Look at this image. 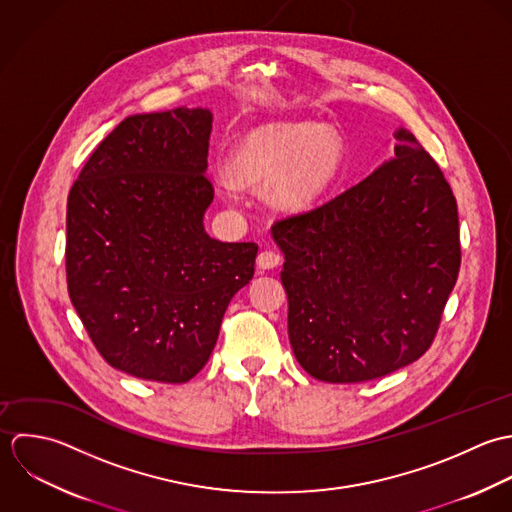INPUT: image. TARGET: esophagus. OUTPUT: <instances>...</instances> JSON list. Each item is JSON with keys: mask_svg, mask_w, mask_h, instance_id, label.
Returning a JSON list of instances; mask_svg holds the SVG:
<instances>
[{"mask_svg": "<svg viewBox=\"0 0 512 512\" xmlns=\"http://www.w3.org/2000/svg\"><path fill=\"white\" fill-rule=\"evenodd\" d=\"M281 261H283L281 253H279V251H273V249H265V251H261V253L257 255V265H259V269H273V267H277Z\"/></svg>", "mask_w": 512, "mask_h": 512, "instance_id": "1", "label": "esophagus"}]
</instances>
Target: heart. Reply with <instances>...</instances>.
<instances>
[{
    "instance_id": "1",
    "label": "heart",
    "mask_w": 512,
    "mask_h": 512,
    "mask_svg": "<svg viewBox=\"0 0 512 512\" xmlns=\"http://www.w3.org/2000/svg\"><path fill=\"white\" fill-rule=\"evenodd\" d=\"M342 160L340 138L310 122H273L251 130L233 152V174L245 186L271 184V198L283 209L314 204L334 180ZM225 194L235 182L221 174Z\"/></svg>"
}]
</instances>
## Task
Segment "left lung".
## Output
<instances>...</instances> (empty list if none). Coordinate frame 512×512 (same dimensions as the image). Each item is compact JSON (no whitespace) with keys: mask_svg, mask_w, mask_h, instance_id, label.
Returning <instances> with one entry per match:
<instances>
[{"mask_svg":"<svg viewBox=\"0 0 512 512\" xmlns=\"http://www.w3.org/2000/svg\"><path fill=\"white\" fill-rule=\"evenodd\" d=\"M396 140V158L360 184L271 227L291 346L322 382H368L421 358L459 275L451 186L409 130Z\"/></svg>","mask_w":512,"mask_h":512,"instance_id":"obj_1","label":"left lung"}]
</instances>
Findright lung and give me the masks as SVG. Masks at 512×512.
Here are the masks:
<instances>
[{"instance_id":"obj_1","label":"right lung","mask_w":512,"mask_h":512,"mask_svg":"<svg viewBox=\"0 0 512 512\" xmlns=\"http://www.w3.org/2000/svg\"><path fill=\"white\" fill-rule=\"evenodd\" d=\"M209 132L205 108L128 116L69 192L71 303L104 360L142 380H192L255 273L257 243L204 231Z\"/></svg>"}]
</instances>
